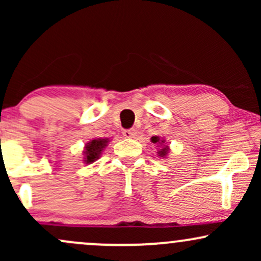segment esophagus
<instances>
[{
    "label": "esophagus",
    "instance_id": "1",
    "mask_svg": "<svg viewBox=\"0 0 261 261\" xmlns=\"http://www.w3.org/2000/svg\"><path fill=\"white\" fill-rule=\"evenodd\" d=\"M136 130L135 128H128V130H124L122 131V135H124L126 139H134L135 136H136Z\"/></svg>",
    "mask_w": 261,
    "mask_h": 261
}]
</instances>
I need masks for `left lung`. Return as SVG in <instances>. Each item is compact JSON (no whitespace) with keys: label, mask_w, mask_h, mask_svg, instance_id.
Listing matches in <instances>:
<instances>
[{"label":"left lung","mask_w":261,"mask_h":261,"mask_svg":"<svg viewBox=\"0 0 261 261\" xmlns=\"http://www.w3.org/2000/svg\"><path fill=\"white\" fill-rule=\"evenodd\" d=\"M151 141H152V142H153V143H155V145H162V148L160 149V151L157 152V153L160 154L161 157H166L167 153H168V151H169L168 146L164 145V142H166V141L161 140L158 136H153V137H152V139H151ZM157 147H158V146H157Z\"/></svg>","instance_id":"left-lung-1"}]
</instances>
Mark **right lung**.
Segmentation results:
<instances>
[{
    "instance_id": "right-lung-1",
    "label": "right lung",
    "mask_w": 261,
    "mask_h": 261,
    "mask_svg": "<svg viewBox=\"0 0 261 261\" xmlns=\"http://www.w3.org/2000/svg\"><path fill=\"white\" fill-rule=\"evenodd\" d=\"M108 143V139H94L89 141L86 145L85 151V162L86 163H93L99 158V155Z\"/></svg>"
}]
</instances>
